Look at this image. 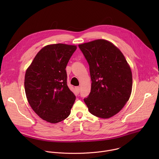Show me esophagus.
<instances>
[{"label": "esophagus", "instance_id": "1", "mask_svg": "<svg viewBox=\"0 0 159 159\" xmlns=\"http://www.w3.org/2000/svg\"><path fill=\"white\" fill-rule=\"evenodd\" d=\"M75 90H76V91L78 93H79V92H80V87H75Z\"/></svg>", "mask_w": 159, "mask_h": 159}]
</instances>
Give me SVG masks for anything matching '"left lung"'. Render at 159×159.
Listing matches in <instances>:
<instances>
[{"label": "left lung", "instance_id": "8db88e82", "mask_svg": "<svg viewBox=\"0 0 159 159\" xmlns=\"http://www.w3.org/2000/svg\"><path fill=\"white\" fill-rule=\"evenodd\" d=\"M87 60L91 90L84 101L92 115L109 118L116 115L129 100L132 73L121 52L112 43L97 39L79 45Z\"/></svg>", "mask_w": 159, "mask_h": 159}]
</instances>
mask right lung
Listing matches in <instances>:
<instances>
[{
	"label": "right lung",
	"mask_w": 159,
	"mask_h": 159,
	"mask_svg": "<svg viewBox=\"0 0 159 159\" xmlns=\"http://www.w3.org/2000/svg\"><path fill=\"white\" fill-rule=\"evenodd\" d=\"M75 45L53 44L36 55L25 74V89L33 110L43 120L57 123L70 114L75 96L66 84V66Z\"/></svg>",
	"instance_id": "add662e5"
}]
</instances>
